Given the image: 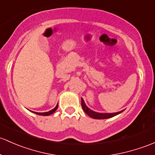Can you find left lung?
I'll return each instance as SVG.
<instances>
[{"instance_id": "left-lung-1", "label": "left lung", "mask_w": 155, "mask_h": 155, "mask_svg": "<svg viewBox=\"0 0 155 155\" xmlns=\"http://www.w3.org/2000/svg\"><path fill=\"white\" fill-rule=\"evenodd\" d=\"M82 109L84 110V111L88 115L89 117H91V118L94 119H97V120H103V119H107L110 118V117H113L114 116H117L119 114L122 113L123 110H121V111L116 112V113H99V112L94 111V110H91L87 105L84 103V100L82 98Z\"/></svg>"}]
</instances>
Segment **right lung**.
Masks as SVG:
<instances>
[{
	"mask_svg": "<svg viewBox=\"0 0 155 155\" xmlns=\"http://www.w3.org/2000/svg\"><path fill=\"white\" fill-rule=\"evenodd\" d=\"M57 108H58V105H57L56 106L54 107V108L52 109L51 110H50V111H48V112H45V113H38V112H33V113L36 114H38V115H41V116H49V115H50V114H52L53 113H54V112L56 110Z\"/></svg>",
	"mask_w": 155,
	"mask_h": 155,
	"instance_id": "right-lung-1",
	"label": "right lung"
}]
</instances>
